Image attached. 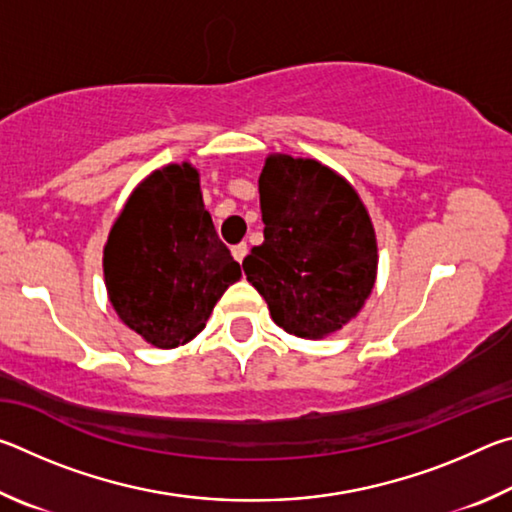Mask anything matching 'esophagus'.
<instances>
[{
    "mask_svg": "<svg viewBox=\"0 0 512 512\" xmlns=\"http://www.w3.org/2000/svg\"><path fill=\"white\" fill-rule=\"evenodd\" d=\"M246 255H248V246L244 244V241H241V244H237V246H232V257H235L237 262H244Z\"/></svg>",
    "mask_w": 512,
    "mask_h": 512,
    "instance_id": "esophagus-1",
    "label": "esophagus"
}]
</instances>
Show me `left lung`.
<instances>
[{"label":"left lung","mask_w":512,"mask_h":512,"mask_svg":"<svg viewBox=\"0 0 512 512\" xmlns=\"http://www.w3.org/2000/svg\"><path fill=\"white\" fill-rule=\"evenodd\" d=\"M264 244L244 259L271 318L323 339L359 314L377 280L375 228L348 180L318 160L273 153L259 176Z\"/></svg>","instance_id":"8db88e82"}]
</instances>
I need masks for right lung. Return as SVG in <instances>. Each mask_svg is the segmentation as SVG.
Here are the masks:
<instances>
[{
    "instance_id": "right-lung-1",
    "label": "right lung",
    "mask_w": 512,
    "mask_h": 512,
    "mask_svg": "<svg viewBox=\"0 0 512 512\" xmlns=\"http://www.w3.org/2000/svg\"><path fill=\"white\" fill-rule=\"evenodd\" d=\"M108 298L121 323L155 348L185 345L205 327L241 266L216 235L189 162L144 178L103 248Z\"/></svg>"
}]
</instances>
